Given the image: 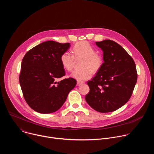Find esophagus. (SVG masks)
Here are the masks:
<instances>
[{
	"label": "esophagus",
	"instance_id": "34e87169",
	"mask_svg": "<svg viewBox=\"0 0 154 154\" xmlns=\"http://www.w3.org/2000/svg\"><path fill=\"white\" fill-rule=\"evenodd\" d=\"M83 83H84V82H83L77 81V86H80V85H82V84H83Z\"/></svg>",
	"mask_w": 154,
	"mask_h": 154
}]
</instances>
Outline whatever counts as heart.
<instances>
[{
    "mask_svg": "<svg viewBox=\"0 0 154 154\" xmlns=\"http://www.w3.org/2000/svg\"><path fill=\"white\" fill-rule=\"evenodd\" d=\"M72 54L69 52H63L60 57V62L63 68L68 71L72 70L75 60L83 59L80 70L73 71L71 77L82 82L90 79L93 72H97L103 64L102 57L96 53V49L87 41H81L75 44L72 48Z\"/></svg>",
    "mask_w": 154,
    "mask_h": 154,
    "instance_id": "1",
    "label": "heart"
}]
</instances>
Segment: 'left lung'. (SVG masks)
Instances as JSON below:
<instances>
[{
    "label": "left lung",
    "mask_w": 154,
    "mask_h": 154,
    "mask_svg": "<svg viewBox=\"0 0 154 154\" xmlns=\"http://www.w3.org/2000/svg\"><path fill=\"white\" fill-rule=\"evenodd\" d=\"M96 45L103 51V63L96 76L88 82L89 105L100 113L114 112L130 99L137 81L134 60L117 42L105 39Z\"/></svg>",
    "instance_id": "8db88e82"
}]
</instances>
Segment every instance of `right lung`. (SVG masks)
<instances>
[{
  "mask_svg": "<svg viewBox=\"0 0 154 154\" xmlns=\"http://www.w3.org/2000/svg\"><path fill=\"white\" fill-rule=\"evenodd\" d=\"M70 43L48 41L28 51L21 63L19 83L24 97L33 110L48 114L59 109L74 88L73 78L58 79L65 75L60 62L61 55Z\"/></svg>",
  "mask_w": 154,
  "mask_h": 154,
  "instance_id": "obj_1",
  "label": "right lung"
}]
</instances>
